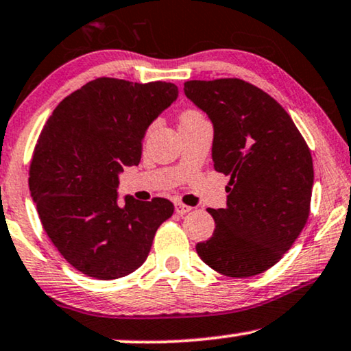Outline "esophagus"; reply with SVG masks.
<instances>
[{
	"mask_svg": "<svg viewBox=\"0 0 351 351\" xmlns=\"http://www.w3.org/2000/svg\"><path fill=\"white\" fill-rule=\"evenodd\" d=\"M191 208L189 205H184V204H181V202H175V212L178 213V215H184V213H188V212H191Z\"/></svg>",
	"mask_w": 351,
	"mask_h": 351,
	"instance_id": "1",
	"label": "esophagus"
}]
</instances>
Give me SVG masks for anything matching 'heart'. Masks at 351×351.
I'll use <instances>...</instances> for the list:
<instances>
[{
  "label": "heart",
  "instance_id": "b5f03b06",
  "mask_svg": "<svg viewBox=\"0 0 351 351\" xmlns=\"http://www.w3.org/2000/svg\"><path fill=\"white\" fill-rule=\"evenodd\" d=\"M197 115H200L199 112H195V110H186L183 115H181V119H191V117H197Z\"/></svg>",
  "mask_w": 351,
  "mask_h": 351
}]
</instances>
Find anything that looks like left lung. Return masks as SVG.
<instances>
[{
  "label": "left lung",
  "mask_w": 351,
  "mask_h": 351,
  "mask_svg": "<svg viewBox=\"0 0 351 351\" xmlns=\"http://www.w3.org/2000/svg\"><path fill=\"white\" fill-rule=\"evenodd\" d=\"M184 95L212 120L213 167L230 176L226 208H208L217 226L195 250L224 276H255L276 265L305 228L311 152L282 106L250 83L191 80Z\"/></svg>",
  "instance_id": "1"
}]
</instances>
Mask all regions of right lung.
<instances>
[{"instance_id":"add662e5","label":"right lung","mask_w":351,"mask_h":351,"mask_svg":"<svg viewBox=\"0 0 351 351\" xmlns=\"http://www.w3.org/2000/svg\"><path fill=\"white\" fill-rule=\"evenodd\" d=\"M178 97L167 82L96 78L56 107L30 163V194L60 255L90 278L119 279L146 261L173 215L162 197L119 204V175L141 160L146 130Z\"/></svg>"}]
</instances>
